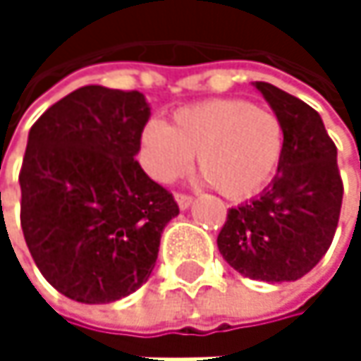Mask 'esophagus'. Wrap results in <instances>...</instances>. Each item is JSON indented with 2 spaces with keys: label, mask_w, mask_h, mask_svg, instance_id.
Returning a JSON list of instances; mask_svg holds the SVG:
<instances>
[{
  "label": "esophagus",
  "mask_w": 361,
  "mask_h": 361,
  "mask_svg": "<svg viewBox=\"0 0 361 361\" xmlns=\"http://www.w3.org/2000/svg\"><path fill=\"white\" fill-rule=\"evenodd\" d=\"M176 202H178V207H180L181 211H185V209L194 202V198L188 196V194H176Z\"/></svg>",
  "instance_id": "obj_1"
}]
</instances>
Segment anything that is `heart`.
Listing matches in <instances>:
<instances>
[{"label":"heart","instance_id":"b5f03b06","mask_svg":"<svg viewBox=\"0 0 361 361\" xmlns=\"http://www.w3.org/2000/svg\"><path fill=\"white\" fill-rule=\"evenodd\" d=\"M286 148L282 118L249 100L221 98L176 110L171 123L150 121L140 161L159 183H173L196 165L221 196L245 200L274 180Z\"/></svg>","mask_w":361,"mask_h":361}]
</instances>
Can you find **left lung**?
<instances>
[{
  "mask_svg": "<svg viewBox=\"0 0 361 361\" xmlns=\"http://www.w3.org/2000/svg\"><path fill=\"white\" fill-rule=\"evenodd\" d=\"M286 129L276 178L251 202L228 211L217 236L224 259L245 278L295 282L322 259L336 232L343 181L322 116L271 83H252Z\"/></svg>",
  "mask_w": 361,
  "mask_h": 361,
  "instance_id": "8db88e82",
  "label": "left lung"
}]
</instances>
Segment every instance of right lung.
Wrapping results in <instances>:
<instances>
[{
  "label": "right lung",
  "mask_w": 361,
  "mask_h": 361,
  "mask_svg": "<svg viewBox=\"0 0 361 361\" xmlns=\"http://www.w3.org/2000/svg\"><path fill=\"white\" fill-rule=\"evenodd\" d=\"M150 104L140 92L85 85L45 110L20 169V226L43 278L98 305L135 293L152 274L161 234L180 215L140 163Z\"/></svg>",
  "instance_id": "add662e5"
}]
</instances>
